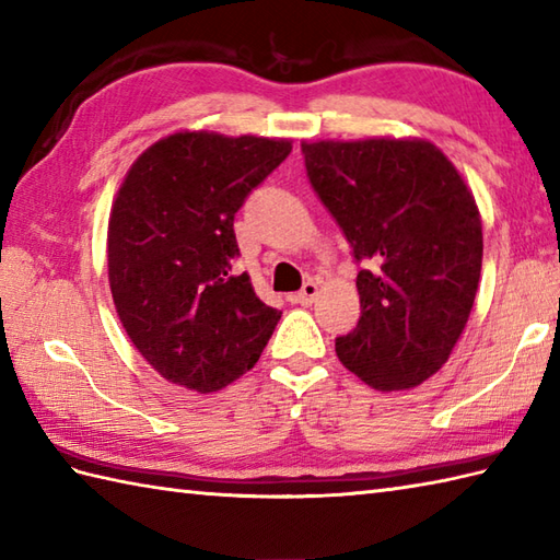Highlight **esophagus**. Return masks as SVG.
Here are the masks:
<instances>
[{"mask_svg": "<svg viewBox=\"0 0 560 560\" xmlns=\"http://www.w3.org/2000/svg\"><path fill=\"white\" fill-rule=\"evenodd\" d=\"M317 283L315 281H305L303 283V289L299 291V293H293V295H289V301L291 303H299V305H313V301L317 299Z\"/></svg>", "mask_w": 560, "mask_h": 560, "instance_id": "obj_1", "label": "esophagus"}]
</instances>
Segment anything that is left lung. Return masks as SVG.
<instances>
[{"label":"left lung","mask_w":560,"mask_h":560,"mask_svg":"<svg viewBox=\"0 0 560 560\" xmlns=\"http://www.w3.org/2000/svg\"><path fill=\"white\" fill-rule=\"evenodd\" d=\"M317 197L368 261L355 277L361 319L339 361L380 392L435 375L477 299L483 233L459 171L425 139L303 141Z\"/></svg>","instance_id":"1"}]
</instances>
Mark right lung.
<instances>
[{"label":"right lung","mask_w":560,"mask_h":560,"mask_svg":"<svg viewBox=\"0 0 560 560\" xmlns=\"http://www.w3.org/2000/svg\"><path fill=\"white\" fill-rule=\"evenodd\" d=\"M291 153L289 139L175 132L127 171L108 221L117 317L161 377L199 395L253 368L277 307L235 273V211Z\"/></svg>","instance_id":"obj_1"}]
</instances>
